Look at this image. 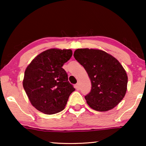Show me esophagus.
Wrapping results in <instances>:
<instances>
[{"instance_id":"obj_1","label":"esophagus","mask_w":146,"mask_h":146,"mask_svg":"<svg viewBox=\"0 0 146 146\" xmlns=\"http://www.w3.org/2000/svg\"><path fill=\"white\" fill-rule=\"evenodd\" d=\"M75 88H76V89L77 90H80V86H79L78 83L76 84L75 85Z\"/></svg>"}]
</instances>
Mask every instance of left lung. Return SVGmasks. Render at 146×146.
I'll return each mask as SVG.
<instances>
[{
  "label": "left lung",
  "instance_id": "1",
  "mask_svg": "<svg viewBox=\"0 0 146 146\" xmlns=\"http://www.w3.org/2000/svg\"><path fill=\"white\" fill-rule=\"evenodd\" d=\"M74 56L90 78L91 91L85 96L89 106L99 111L116 106L124 97L127 84V74L119 61L98 49H77Z\"/></svg>",
  "mask_w": 146,
  "mask_h": 146
}]
</instances>
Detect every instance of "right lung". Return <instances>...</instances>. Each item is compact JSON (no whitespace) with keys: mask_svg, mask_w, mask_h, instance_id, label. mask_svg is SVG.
<instances>
[{"mask_svg":"<svg viewBox=\"0 0 146 146\" xmlns=\"http://www.w3.org/2000/svg\"><path fill=\"white\" fill-rule=\"evenodd\" d=\"M72 55L70 49H49L36 56L27 66L23 87L32 105L38 111L50 115L64 109L75 88L62 67Z\"/></svg>","mask_w":146,"mask_h":146,"instance_id":"add662e5","label":"right lung"}]
</instances>
